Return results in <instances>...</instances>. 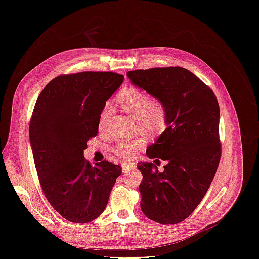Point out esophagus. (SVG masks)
<instances>
[{
  "label": "esophagus",
  "mask_w": 259,
  "mask_h": 259,
  "mask_svg": "<svg viewBox=\"0 0 259 259\" xmlns=\"http://www.w3.org/2000/svg\"><path fill=\"white\" fill-rule=\"evenodd\" d=\"M136 166L134 163H122V170L123 173H127L128 170L134 169Z\"/></svg>",
  "instance_id": "esophagus-1"
}]
</instances>
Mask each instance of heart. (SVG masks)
Masks as SVG:
<instances>
[{"label": "heart", "instance_id": "heart-1", "mask_svg": "<svg viewBox=\"0 0 259 259\" xmlns=\"http://www.w3.org/2000/svg\"><path fill=\"white\" fill-rule=\"evenodd\" d=\"M117 104L123 110L137 121L138 127L150 134H159L166 127L167 110L159 98H151L148 94L137 88H127L117 97ZM111 111V106L107 104L99 119V128H104ZM145 145L143 138L123 140L113 147V152L124 159L132 158Z\"/></svg>", "mask_w": 259, "mask_h": 259}]
</instances>
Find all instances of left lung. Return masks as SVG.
<instances>
[{"label": "left lung", "mask_w": 259, "mask_h": 259, "mask_svg": "<svg viewBox=\"0 0 259 259\" xmlns=\"http://www.w3.org/2000/svg\"><path fill=\"white\" fill-rule=\"evenodd\" d=\"M131 83L161 99L166 128L147 148V156L166 161L163 171L139 162L140 208L160 224L183 222L197 208L213 182L221 160L219 106L214 92L182 67L135 70Z\"/></svg>", "instance_id": "left-lung-1"}]
</instances>
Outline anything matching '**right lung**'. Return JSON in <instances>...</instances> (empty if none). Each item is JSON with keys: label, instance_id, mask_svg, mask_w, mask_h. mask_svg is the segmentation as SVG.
I'll use <instances>...</instances> for the list:
<instances>
[{"label": "right lung", "instance_id": "right-lung-1", "mask_svg": "<svg viewBox=\"0 0 259 259\" xmlns=\"http://www.w3.org/2000/svg\"><path fill=\"white\" fill-rule=\"evenodd\" d=\"M123 80L113 72L60 75L37 97L29 127L36 173L46 199L69 222L89 223L103 213L122 173L106 160L91 165L84 150Z\"/></svg>", "mask_w": 259, "mask_h": 259}]
</instances>
